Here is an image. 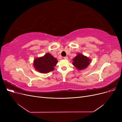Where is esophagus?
Here are the masks:
<instances>
[{"label":"esophagus","instance_id":"obj_1","mask_svg":"<svg viewBox=\"0 0 122 122\" xmlns=\"http://www.w3.org/2000/svg\"><path fill=\"white\" fill-rule=\"evenodd\" d=\"M68 57L67 56H66V57H64V59H65V60H68Z\"/></svg>","mask_w":122,"mask_h":122}]
</instances>
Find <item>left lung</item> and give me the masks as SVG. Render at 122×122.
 <instances>
[{"mask_svg":"<svg viewBox=\"0 0 122 122\" xmlns=\"http://www.w3.org/2000/svg\"><path fill=\"white\" fill-rule=\"evenodd\" d=\"M91 62V60L81 53H78L76 56L73 59L72 64L78 70L86 69Z\"/></svg>","mask_w":122,"mask_h":122,"instance_id":"8db88e82","label":"left lung"}]
</instances>
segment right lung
<instances>
[{
  "label": "right lung",
  "instance_id": "right-lung-1",
  "mask_svg": "<svg viewBox=\"0 0 122 122\" xmlns=\"http://www.w3.org/2000/svg\"><path fill=\"white\" fill-rule=\"evenodd\" d=\"M58 61L49 53L45 54L43 56L35 58L34 61V68L40 73L46 74L54 69Z\"/></svg>",
  "mask_w": 122,
  "mask_h": 122
}]
</instances>
